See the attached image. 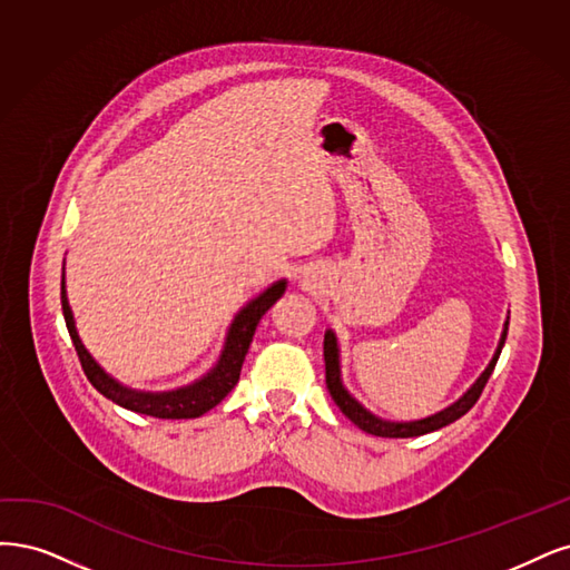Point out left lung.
<instances>
[{
	"instance_id": "obj_1",
	"label": "left lung",
	"mask_w": 570,
	"mask_h": 570,
	"mask_svg": "<svg viewBox=\"0 0 570 570\" xmlns=\"http://www.w3.org/2000/svg\"><path fill=\"white\" fill-rule=\"evenodd\" d=\"M507 326H509V322H504V332H502V338H500V345H498V353H494V357L488 364V370L479 376V381H475L471 389L454 402V405H450L448 410L438 412V414H433L429 419L405 421V424H395V421H383V419L374 416L372 412H366L357 400H353L351 395H347V391L343 389V383H341V374H338V345H336V336L332 332L324 334L326 389H328V393H332L338 410L347 419H351L357 429H362L364 433L381 435V438H414V435H424V433L438 431V429L452 424V421H456L459 416H464L475 405V402H479V397H481V393L485 389V383H488V379H490V374L494 370V364H498V360H500L502 345L507 341Z\"/></svg>"
}]
</instances>
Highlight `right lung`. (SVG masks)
<instances>
[{
	"label": "right lung",
	"mask_w": 570,
	"mask_h": 570,
	"mask_svg": "<svg viewBox=\"0 0 570 570\" xmlns=\"http://www.w3.org/2000/svg\"><path fill=\"white\" fill-rule=\"evenodd\" d=\"M286 288V282H279L269 286L263 296H258L255 301H250L242 312H238L229 336L225 343L223 357H219L215 370L204 376L200 381L185 385V389H177L170 393H139V391H130L122 389L120 383H116L111 376H108L101 366L91 360V355L85 351V345L78 338L76 332V322H72L70 307H68V298H66V286H61V305H63V317H66V326L68 334L72 338V345H76V353L80 357V364L85 370V376L89 379V383L95 389L108 397L114 400L116 405L137 412V414H146V416H156V419H196L200 414H206L208 410H213L215 405H219L227 397V393L238 383V376H242V366L248 353V345L253 341L255 326L263 320L265 312L277 303V298H282V293Z\"/></svg>",
	"instance_id": "right-lung-1"
}]
</instances>
